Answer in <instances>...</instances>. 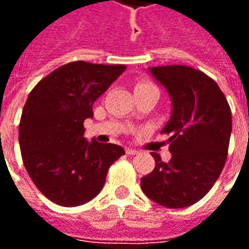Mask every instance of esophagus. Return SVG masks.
Here are the masks:
<instances>
[{"instance_id":"1","label":"esophagus","mask_w":249,"mask_h":249,"mask_svg":"<svg viewBox=\"0 0 249 249\" xmlns=\"http://www.w3.org/2000/svg\"><path fill=\"white\" fill-rule=\"evenodd\" d=\"M125 152H126V155H129V156H133V155H137V153H139V151H136L133 148H126Z\"/></svg>"}]
</instances>
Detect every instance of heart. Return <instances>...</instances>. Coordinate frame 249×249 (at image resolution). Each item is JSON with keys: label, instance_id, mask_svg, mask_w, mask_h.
I'll use <instances>...</instances> for the list:
<instances>
[{"label": "heart", "instance_id": "b5f03b06", "mask_svg": "<svg viewBox=\"0 0 249 249\" xmlns=\"http://www.w3.org/2000/svg\"><path fill=\"white\" fill-rule=\"evenodd\" d=\"M144 89H157L152 82L146 81V80H140V81H137L135 87V92L136 90H144Z\"/></svg>", "mask_w": 249, "mask_h": 249}]
</instances>
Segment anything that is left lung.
I'll return each instance as SVG.
<instances>
[{
    "mask_svg": "<svg viewBox=\"0 0 249 249\" xmlns=\"http://www.w3.org/2000/svg\"><path fill=\"white\" fill-rule=\"evenodd\" d=\"M172 98V116L161 130L169 135V162L156 161L141 178V189L167 208L197 203L224 168L232 132V114L219 85L201 71L185 65L149 68Z\"/></svg>",
    "mask_w": 249,
    "mask_h": 249,
    "instance_id": "obj_1",
    "label": "left lung"
}]
</instances>
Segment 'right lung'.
Wrapping results in <instances>:
<instances>
[{
	"label": "right lung",
	"instance_id": "obj_1",
	"mask_svg": "<svg viewBox=\"0 0 249 249\" xmlns=\"http://www.w3.org/2000/svg\"><path fill=\"white\" fill-rule=\"evenodd\" d=\"M125 69L69 62L29 93L19 121L21 156L32 181L53 203L77 207L90 201L103 189L110 165L125 155L120 145L84 137L94 101Z\"/></svg>",
	"mask_w": 249,
	"mask_h": 249
}]
</instances>
